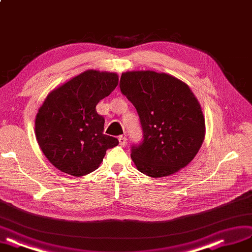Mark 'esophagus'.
Returning <instances> with one entry per match:
<instances>
[{"mask_svg":"<svg viewBox=\"0 0 252 252\" xmlns=\"http://www.w3.org/2000/svg\"><path fill=\"white\" fill-rule=\"evenodd\" d=\"M119 142H120V145L122 146V147L126 146V144H127V137H126V136H123V135L119 136Z\"/></svg>","mask_w":252,"mask_h":252,"instance_id":"1","label":"esophagus"}]
</instances>
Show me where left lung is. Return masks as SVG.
<instances>
[{"label": "left lung", "instance_id": "obj_1", "mask_svg": "<svg viewBox=\"0 0 252 252\" xmlns=\"http://www.w3.org/2000/svg\"><path fill=\"white\" fill-rule=\"evenodd\" d=\"M120 90L140 118L143 140L131 146L138 171L163 177L192 161L203 143L205 123L200 104L186 83L164 73L134 71L122 74Z\"/></svg>", "mask_w": 252, "mask_h": 252}]
</instances>
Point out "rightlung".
<instances>
[{
    "instance_id": "add662e5",
    "label": "right lung",
    "mask_w": 252,
    "mask_h": 252,
    "mask_svg": "<svg viewBox=\"0 0 252 252\" xmlns=\"http://www.w3.org/2000/svg\"><path fill=\"white\" fill-rule=\"evenodd\" d=\"M116 73L85 71L49 94L35 119L41 151L62 172L83 176L96 170L118 138L104 134L105 120L96 110L117 88Z\"/></svg>"
}]
</instances>
